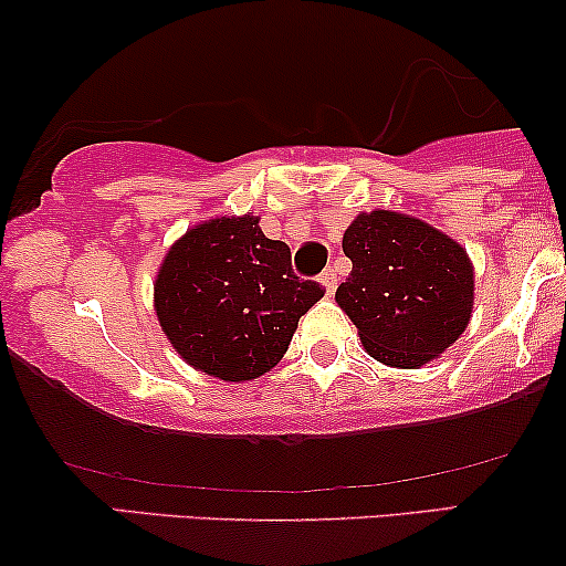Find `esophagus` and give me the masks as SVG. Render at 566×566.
I'll use <instances>...</instances> for the list:
<instances>
[{"label":"esophagus","mask_w":566,"mask_h":566,"mask_svg":"<svg viewBox=\"0 0 566 566\" xmlns=\"http://www.w3.org/2000/svg\"><path fill=\"white\" fill-rule=\"evenodd\" d=\"M319 283L324 285V291L327 293L335 291L337 289V270H332V268L324 270V273L319 275Z\"/></svg>","instance_id":"1"}]
</instances>
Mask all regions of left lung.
<instances>
[{"label":"left lung","instance_id":"obj_1","mask_svg":"<svg viewBox=\"0 0 566 566\" xmlns=\"http://www.w3.org/2000/svg\"><path fill=\"white\" fill-rule=\"evenodd\" d=\"M353 270L335 293L370 358L417 368L463 335L474 268L443 231L394 211L360 213L343 237Z\"/></svg>","mask_w":566,"mask_h":566}]
</instances>
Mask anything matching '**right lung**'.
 Wrapping results in <instances>:
<instances>
[{"mask_svg":"<svg viewBox=\"0 0 566 566\" xmlns=\"http://www.w3.org/2000/svg\"><path fill=\"white\" fill-rule=\"evenodd\" d=\"M324 296L298 281L285 242L258 216H221L169 247L154 283L161 332L192 368L221 381H250L277 366L298 319Z\"/></svg>","mask_w":566,"mask_h":566,"instance_id":"obj_1","label":"right lung"}]
</instances>
